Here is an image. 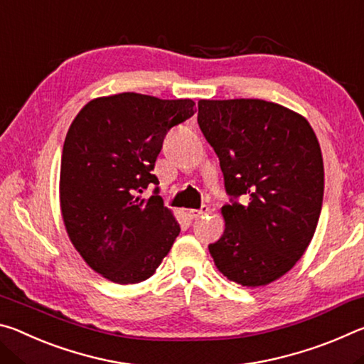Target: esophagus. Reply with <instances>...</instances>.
Segmentation results:
<instances>
[{"instance_id": "1", "label": "esophagus", "mask_w": 364, "mask_h": 364, "mask_svg": "<svg viewBox=\"0 0 364 364\" xmlns=\"http://www.w3.org/2000/svg\"><path fill=\"white\" fill-rule=\"evenodd\" d=\"M208 212V207L207 205H202L199 210H196V208H193V210H188V217L191 220H197L199 217H202V215H205Z\"/></svg>"}]
</instances>
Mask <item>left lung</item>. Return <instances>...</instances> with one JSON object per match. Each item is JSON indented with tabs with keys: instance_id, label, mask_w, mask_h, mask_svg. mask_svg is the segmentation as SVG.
<instances>
[{
	"instance_id": "1",
	"label": "left lung",
	"mask_w": 364,
	"mask_h": 364,
	"mask_svg": "<svg viewBox=\"0 0 364 364\" xmlns=\"http://www.w3.org/2000/svg\"><path fill=\"white\" fill-rule=\"evenodd\" d=\"M197 106L231 196L221 208L223 236L208 250L230 281L267 286L300 260L315 234L324 193L321 147L305 117L279 104L200 100Z\"/></svg>"
}]
</instances>
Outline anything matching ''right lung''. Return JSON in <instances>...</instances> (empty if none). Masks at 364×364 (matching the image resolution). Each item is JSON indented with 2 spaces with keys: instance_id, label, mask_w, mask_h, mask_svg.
I'll use <instances>...</instances> for the list:
<instances>
[{
  "instance_id": "add662e5",
  "label": "right lung",
  "mask_w": 364,
  "mask_h": 364,
  "mask_svg": "<svg viewBox=\"0 0 364 364\" xmlns=\"http://www.w3.org/2000/svg\"><path fill=\"white\" fill-rule=\"evenodd\" d=\"M194 101L120 93L96 97L67 132L60 210L83 260L117 284L156 273L180 234L152 175L170 128L194 115ZM154 186L149 200L141 193Z\"/></svg>"
}]
</instances>
